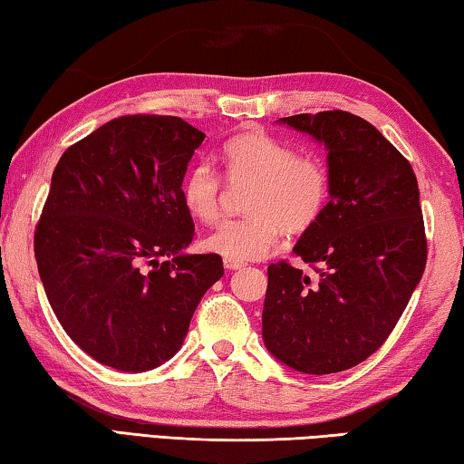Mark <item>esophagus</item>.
Instances as JSON below:
<instances>
[{"mask_svg":"<svg viewBox=\"0 0 464 464\" xmlns=\"http://www.w3.org/2000/svg\"><path fill=\"white\" fill-rule=\"evenodd\" d=\"M223 264L227 269H241L243 267V261H237V259H231V257H225Z\"/></svg>","mask_w":464,"mask_h":464,"instance_id":"1","label":"esophagus"}]
</instances>
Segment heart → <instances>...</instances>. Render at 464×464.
Returning a JSON list of instances; mask_svg holds the SVG:
<instances>
[{
  "label": "heart",
  "mask_w": 464,
  "mask_h": 464,
  "mask_svg": "<svg viewBox=\"0 0 464 464\" xmlns=\"http://www.w3.org/2000/svg\"><path fill=\"white\" fill-rule=\"evenodd\" d=\"M225 179L231 187L251 182L243 208L249 215L217 225L203 239L210 254L237 261L259 259L272 251L282 231L313 227L331 198V172L323 158L296 151L264 131H246L225 141ZM223 179L207 162L192 164L180 182V200L200 223L221 215Z\"/></svg>",
  "instance_id": "1"
}]
</instances>
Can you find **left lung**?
<instances>
[{"label":"left lung","instance_id":"8db88e82","mask_svg":"<svg viewBox=\"0 0 464 464\" xmlns=\"http://www.w3.org/2000/svg\"><path fill=\"white\" fill-rule=\"evenodd\" d=\"M328 150L331 200L294 247L314 277L267 267V351L296 372L339 373L382 347L424 274L428 247L416 174L372 123L349 111L282 117Z\"/></svg>","mask_w":464,"mask_h":464}]
</instances>
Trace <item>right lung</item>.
<instances>
[{
  "mask_svg": "<svg viewBox=\"0 0 464 464\" xmlns=\"http://www.w3.org/2000/svg\"><path fill=\"white\" fill-rule=\"evenodd\" d=\"M205 133L172 115H123L58 160L34 231L40 280L64 333L99 363L148 372L180 349L225 274L184 256L195 223L180 182Z\"/></svg>",
  "mask_w": 464,
  "mask_h": 464,
  "instance_id": "add662e5",
  "label": "right lung"
}]
</instances>
